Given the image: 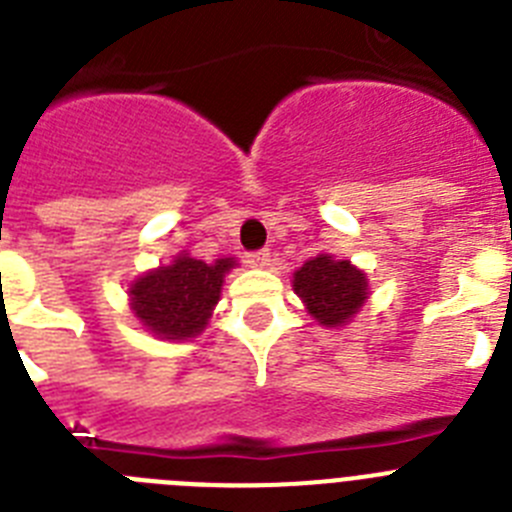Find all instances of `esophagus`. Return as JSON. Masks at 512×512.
Wrapping results in <instances>:
<instances>
[{
    "label": "esophagus",
    "mask_w": 512,
    "mask_h": 512,
    "mask_svg": "<svg viewBox=\"0 0 512 512\" xmlns=\"http://www.w3.org/2000/svg\"><path fill=\"white\" fill-rule=\"evenodd\" d=\"M269 251H256V253H248L246 256V264L253 266V269H266L269 266Z\"/></svg>",
    "instance_id": "1"
}]
</instances>
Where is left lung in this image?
<instances>
[{
	"label": "left lung",
	"instance_id": "8db88e82",
	"mask_svg": "<svg viewBox=\"0 0 512 512\" xmlns=\"http://www.w3.org/2000/svg\"><path fill=\"white\" fill-rule=\"evenodd\" d=\"M292 289L323 328H343L369 300V279L348 259L318 253L292 274Z\"/></svg>",
	"mask_w": 512,
	"mask_h": 512
}]
</instances>
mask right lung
<instances>
[{
    "label": "right lung",
    "mask_w": 512,
    "mask_h": 512,
    "mask_svg": "<svg viewBox=\"0 0 512 512\" xmlns=\"http://www.w3.org/2000/svg\"><path fill=\"white\" fill-rule=\"evenodd\" d=\"M235 266L238 261L230 256L205 264L187 251L176 253L171 264L148 269L130 282V312L161 341L197 338L220 302L225 274Z\"/></svg>",
    "instance_id": "add662e5"
}]
</instances>
